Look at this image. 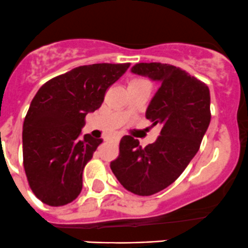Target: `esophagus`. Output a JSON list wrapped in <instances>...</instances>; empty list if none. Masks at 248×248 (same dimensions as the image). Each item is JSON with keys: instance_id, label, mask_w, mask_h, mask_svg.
Returning a JSON list of instances; mask_svg holds the SVG:
<instances>
[{"instance_id": "1", "label": "esophagus", "mask_w": 248, "mask_h": 248, "mask_svg": "<svg viewBox=\"0 0 248 248\" xmlns=\"http://www.w3.org/2000/svg\"><path fill=\"white\" fill-rule=\"evenodd\" d=\"M119 140H121V138H119V137H114V138H112V142L119 143Z\"/></svg>"}]
</instances>
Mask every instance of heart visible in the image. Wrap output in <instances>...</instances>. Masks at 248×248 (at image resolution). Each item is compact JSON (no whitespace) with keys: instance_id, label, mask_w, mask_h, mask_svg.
<instances>
[{"instance_id":"heart-1","label":"heart","mask_w":248,"mask_h":248,"mask_svg":"<svg viewBox=\"0 0 248 248\" xmlns=\"http://www.w3.org/2000/svg\"><path fill=\"white\" fill-rule=\"evenodd\" d=\"M134 81H135V80H134Z\"/></svg>"}]
</instances>
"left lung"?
<instances>
[{
	"instance_id": "8db88e82",
	"label": "left lung",
	"mask_w": 248,
	"mask_h": 248,
	"mask_svg": "<svg viewBox=\"0 0 248 248\" xmlns=\"http://www.w3.org/2000/svg\"><path fill=\"white\" fill-rule=\"evenodd\" d=\"M131 72L161 82L145 117L163 127L145 148L124 136L110 167L126 190L149 196L175 182L199 151L210 123V93L204 82L169 63H136Z\"/></svg>"
}]
</instances>
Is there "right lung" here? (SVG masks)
<instances>
[{
	"label": "right lung",
	"instance_id": "1",
	"mask_svg": "<svg viewBox=\"0 0 248 248\" xmlns=\"http://www.w3.org/2000/svg\"><path fill=\"white\" fill-rule=\"evenodd\" d=\"M130 63L79 66L45 82L31 100L22 131L23 167L40 201L65 206L78 198L82 171L103 142L81 136L87 113L102 106L105 92Z\"/></svg>",
	"mask_w": 248,
	"mask_h": 248
}]
</instances>
